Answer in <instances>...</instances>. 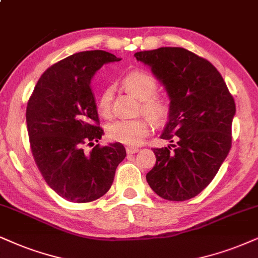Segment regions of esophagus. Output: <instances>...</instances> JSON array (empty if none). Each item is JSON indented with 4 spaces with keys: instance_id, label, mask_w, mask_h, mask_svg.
Masks as SVG:
<instances>
[{
    "instance_id": "esophagus-1",
    "label": "esophagus",
    "mask_w": 258,
    "mask_h": 258,
    "mask_svg": "<svg viewBox=\"0 0 258 258\" xmlns=\"http://www.w3.org/2000/svg\"><path fill=\"white\" fill-rule=\"evenodd\" d=\"M138 152H139V148L126 147V153H128V154H134V153H138Z\"/></svg>"
}]
</instances>
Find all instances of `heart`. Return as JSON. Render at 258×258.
<instances>
[{
	"mask_svg": "<svg viewBox=\"0 0 258 258\" xmlns=\"http://www.w3.org/2000/svg\"><path fill=\"white\" fill-rule=\"evenodd\" d=\"M124 85L126 90L132 92L136 98L141 100V109L155 122L163 120L167 114V106L163 100L154 97L157 93V82L146 73L133 72L125 76ZM111 93L106 88L101 93L98 101V111L101 116L109 117L111 113ZM149 132V123L146 118L135 119H114L107 124L106 133L110 140L119 144L136 146L140 145Z\"/></svg>",
	"mask_w": 258,
	"mask_h": 258,
	"instance_id": "1",
	"label": "heart"
}]
</instances>
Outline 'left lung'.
<instances>
[{
	"label": "left lung",
	"mask_w": 258,
	"mask_h": 258,
	"mask_svg": "<svg viewBox=\"0 0 258 258\" xmlns=\"http://www.w3.org/2000/svg\"><path fill=\"white\" fill-rule=\"evenodd\" d=\"M135 57L170 98L160 138L173 144L153 149L157 161L146 179L165 200H190L212 182L230 152L233 97L211 62L183 47H159Z\"/></svg>",
	"instance_id": "left-lung-1"
}]
</instances>
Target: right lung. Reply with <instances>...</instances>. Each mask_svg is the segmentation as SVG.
<instances>
[{"label": "right lung", "instance_id": "add662e5", "mask_svg": "<svg viewBox=\"0 0 258 258\" xmlns=\"http://www.w3.org/2000/svg\"><path fill=\"white\" fill-rule=\"evenodd\" d=\"M120 58L94 50L78 52L47 68L28 100L26 123L32 154L47 185L71 202H91L105 195L126 152L119 142L93 146L104 135L97 125L91 88L95 73Z\"/></svg>", "mask_w": 258, "mask_h": 258}]
</instances>
